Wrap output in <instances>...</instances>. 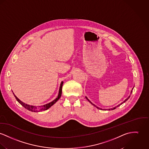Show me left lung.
<instances>
[{
    "mask_svg": "<svg viewBox=\"0 0 149 149\" xmlns=\"http://www.w3.org/2000/svg\"><path fill=\"white\" fill-rule=\"evenodd\" d=\"M133 88H134V87H133ZM133 89H132V90H133ZM132 92H133V91H132V90H131V92H130V94H132ZM130 95H129V97H127V99H125V100H124V102H123V103H121V104H119V105H117V106H116V107H114V108H111V109H108V110H113V109H116V108H117V107H118V106H120V105H121V104H123V103H125V102H126V101H127V100H128V99H129V97H130ZM86 99H87V100H88V102H90V103H91V104H92V105H94V106H95V107H96V108H98V109H101V110H102V109H101V108H98V107H96V105H94V104H92V103L91 102H90V100H88V98H87V97H86ZM104 110H107V109H104Z\"/></svg>",
    "mask_w": 149,
    "mask_h": 149,
    "instance_id": "left-lung-1",
    "label": "left lung"
}]
</instances>
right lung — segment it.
<instances>
[{
  "instance_id": "1",
  "label": "right lung",
  "mask_w": 149,
  "mask_h": 149,
  "mask_svg": "<svg viewBox=\"0 0 149 149\" xmlns=\"http://www.w3.org/2000/svg\"><path fill=\"white\" fill-rule=\"evenodd\" d=\"M63 82L62 81L60 85V87H59V93H58V95L57 97L54 99L53 101H52L50 103L46 104L45 105H41V106H38V107H36V106H33V105H30L28 104H26L25 103H23L22 101H20L16 96V95L14 94V93H13L14 96L15 97L16 99L17 100V101L20 103L23 107H24L25 109H28V111H32V112H40V111H45L48 109L50 107H51L53 104H54L58 101V100L59 99V98L62 95V86H63Z\"/></svg>"
}]
</instances>
